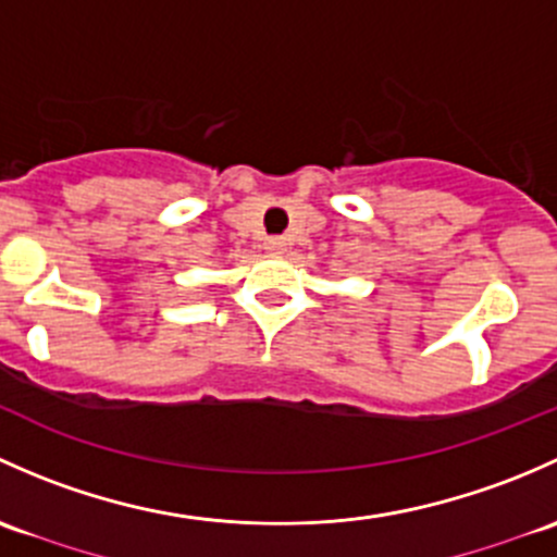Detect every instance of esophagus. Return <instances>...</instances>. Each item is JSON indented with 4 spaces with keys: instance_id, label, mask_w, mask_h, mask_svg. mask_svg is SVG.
<instances>
[{
    "instance_id": "34e87169",
    "label": "esophagus",
    "mask_w": 557,
    "mask_h": 557,
    "mask_svg": "<svg viewBox=\"0 0 557 557\" xmlns=\"http://www.w3.org/2000/svg\"><path fill=\"white\" fill-rule=\"evenodd\" d=\"M286 238L281 236H273V238H265V251H271V255H284L286 251Z\"/></svg>"
}]
</instances>
